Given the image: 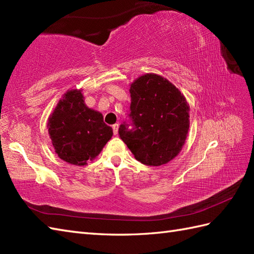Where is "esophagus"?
I'll list each match as a JSON object with an SVG mask.
<instances>
[{"label":"esophagus","mask_w":254,"mask_h":254,"mask_svg":"<svg viewBox=\"0 0 254 254\" xmlns=\"http://www.w3.org/2000/svg\"><path fill=\"white\" fill-rule=\"evenodd\" d=\"M112 130H113V134H115V135H118V132H119V124H113V126H112Z\"/></svg>","instance_id":"obj_1"}]
</instances>
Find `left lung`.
Listing matches in <instances>:
<instances>
[{
	"label": "left lung",
	"instance_id": "8db88e82",
	"mask_svg": "<svg viewBox=\"0 0 254 254\" xmlns=\"http://www.w3.org/2000/svg\"><path fill=\"white\" fill-rule=\"evenodd\" d=\"M128 117L133 127L124 122L119 135L136 160L147 166H161L181 152L190 120L186 97L168 79L145 74L130 87Z\"/></svg>",
	"mask_w": 254,
	"mask_h": 254
}]
</instances>
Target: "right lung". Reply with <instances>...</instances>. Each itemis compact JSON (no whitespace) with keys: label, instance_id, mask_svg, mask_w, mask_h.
Listing matches in <instances>:
<instances>
[{"label":"right lung","instance_id":"obj_1","mask_svg":"<svg viewBox=\"0 0 254 254\" xmlns=\"http://www.w3.org/2000/svg\"><path fill=\"white\" fill-rule=\"evenodd\" d=\"M48 132L59 157L75 166L95 159L113 134L101 113L85 105L82 89L64 94L49 117Z\"/></svg>","mask_w":254,"mask_h":254}]
</instances>
